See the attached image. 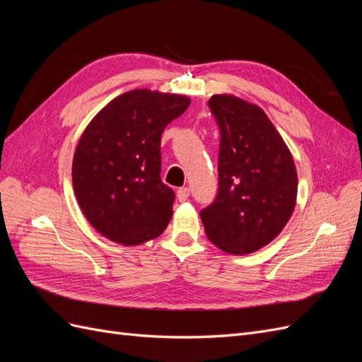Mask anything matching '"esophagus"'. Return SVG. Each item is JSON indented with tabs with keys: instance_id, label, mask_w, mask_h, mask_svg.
<instances>
[{
	"instance_id": "esophagus-1",
	"label": "esophagus",
	"mask_w": 362,
	"mask_h": 362,
	"mask_svg": "<svg viewBox=\"0 0 362 362\" xmlns=\"http://www.w3.org/2000/svg\"><path fill=\"white\" fill-rule=\"evenodd\" d=\"M189 194H190L189 187H181V189H178V190H177V198H178V201H180V202L187 201Z\"/></svg>"
}]
</instances>
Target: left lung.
Masks as SVG:
<instances>
[{"label": "left lung", "instance_id": "left-lung-1", "mask_svg": "<svg viewBox=\"0 0 362 362\" xmlns=\"http://www.w3.org/2000/svg\"><path fill=\"white\" fill-rule=\"evenodd\" d=\"M208 107L221 129L218 190L202 208L210 242L228 254H252L287 225L296 205L298 173L287 145L258 105L213 95Z\"/></svg>", "mask_w": 362, "mask_h": 362}]
</instances>
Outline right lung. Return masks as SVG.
Masks as SVG:
<instances>
[{
  "instance_id": "obj_1",
  "label": "right lung",
  "mask_w": 362,
  "mask_h": 362,
  "mask_svg": "<svg viewBox=\"0 0 362 362\" xmlns=\"http://www.w3.org/2000/svg\"><path fill=\"white\" fill-rule=\"evenodd\" d=\"M189 105L184 95L137 89L115 98L87 125L74 154L72 184L98 233L134 246L166 229L175 193L160 178L161 134Z\"/></svg>"
}]
</instances>
